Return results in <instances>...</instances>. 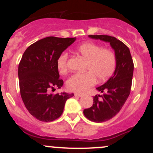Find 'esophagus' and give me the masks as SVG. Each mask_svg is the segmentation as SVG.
Returning <instances> with one entry per match:
<instances>
[{
    "instance_id": "esophagus-1",
    "label": "esophagus",
    "mask_w": 153,
    "mask_h": 153,
    "mask_svg": "<svg viewBox=\"0 0 153 153\" xmlns=\"http://www.w3.org/2000/svg\"><path fill=\"white\" fill-rule=\"evenodd\" d=\"M75 96H78V97H82V96H83V95L82 94H75Z\"/></svg>"
}]
</instances>
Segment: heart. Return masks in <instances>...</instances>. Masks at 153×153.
Here are the masks:
<instances>
[{"instance_id": "1", "label": "heart", "mask_w": 153, "mask_h": 153, "mask_svg": "<svg viewBox=\"0 0 153 153\" xmlns=\"http://www.w3.org/2000/svg\"><path fill=\"white\" fill-rule=\"evenodd\" d=\"M77 52L86 59L84 73L73 75L67 81L69 90L78 93H83L94 85L96 78L99 81H104L110 78L116 68V56L108 49H103L94 43H85L76 49ZM68 54L63 52L57 61V69L60 73H65Z\"/></svg>"}]
</instances>
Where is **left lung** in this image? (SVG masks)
Instances as JSON below:
<instances>
[{"mask_svg":"<svg viewBox=\"0 0 153 153\" xmlns=\"http://www.w3.org/2000/svg\"><path fill=\"white\" fill-rule=\"evenodd\" d=\"M88 37L109 43L117 60L113 75L103 85L96 88L102 95H96L93 106L83 110L89 120L103 122L117 115L127 101L131 91L134 64L129 48L120 40L108 35H89Z\"/></svg>","mask_w":153,"mask_h":153,"instance_id":"left-lung-1","label":"left lung"}]
</instances>
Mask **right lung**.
<instances>
[{
  "label": "right lung",
  "mask_w": 153,
  "mask_h": 153,
  "mask_svg": "<svg viewBox=\"0 0 153 153\" xmlns=\"http://www.w3.org/2000/svg\"><path fill=\"white\" fill-rule=\"evenodd\" d=\"M75 40L48 36L32 44L23 54L18 70L21 96L29 113L38 120L49 122L59 118L67 100L74 96L65 92L53 95L49 91L62 86L57 61Z\"/></svg>",
  "instance_id": "1"
}]
</instances>
